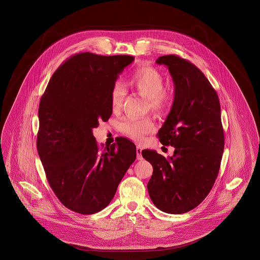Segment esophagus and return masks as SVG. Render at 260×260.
Wrapping results in <instances>:
<instances>
[{"label":"esophagus","mask_w":260,"mask_h":260,"mask_svg":"<svg viewBox=\"0 0 260 260\" xmlns=\"http://www.w3.org/2000/svg\"><path fill=\"white\" fill-rule=\"evenodd\" d=\"M142 148H141V146H137L136 147V155H137V159L138 160H142L143 159V156H142Z\"/></svg>","instance_id":"34e87169"}]
</instances>
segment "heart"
Listing matches in <instances>:
<instances>
[{
  "label": "heart",
  "instance_id": "heart-1",
  "mask_svg": "<svg viewBox=\"0 0 260 260\" xmlns=\"http://www.w3.org/2000/svg\"><path fill=\"white\" fill-rule=\"evenodd\" d=\"M165 77L153 67H140L129 79V85L133 90L146 96L147 108L158 114L165 113L173 103V95L165 89ZM125 96V86L119 82L114 83L110 93L113 111L120 110ZM154 128L155 125L149 117L136 118L128 116L119 124L121 133L138 142L144 141L146 134L152 133Z\"/></svg>",
  "mask_w": 260,
  "mask_h": 260
}]
</instances>
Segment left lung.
I'll return each instance as SVG.
<instances>
[{
	"instance_id": "left-lung-1",
	"label": "left lung",
	"mask_w": 260,
	"mask_h": 260,
	"mask_svg": "<svg viewBox=\"0 0 260 260\" xmlns=\"http://www.w3.org/2000/svg\"><path fill=\"white\" fill-rule=\"evenodd\" d=\"M156 63L167 66L175 84L171 112L158 133L159 142L175 151L168 159L142 151L153 166L147 190L158 209L181 214L202 202L218 176L224 147L221 106L215 89L193 63L174 54Z\"/></svg>"
}]
</instances>
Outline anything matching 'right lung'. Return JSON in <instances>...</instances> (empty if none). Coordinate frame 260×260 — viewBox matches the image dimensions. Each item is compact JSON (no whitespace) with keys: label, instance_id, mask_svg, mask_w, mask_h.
I'll list each match as a JSON object with an SVG mask.
<instances>
[{"label":"right lung","instance_id":"right-lung-1","mask_svg":"<svg viewBox=\"0 0 260 260\" xmlns=\"http://www.w3.org/2000/svg\"><path fill=\"white\" fill-rule=\"evenodd\" d=\"M131 55L77 53L53 73L41 96L38 155L48 182L63 206L81 214L106 208L136 158V147L120 137L100 147L93 135L113 113L110 93Z\"/></svg>","mask_w":260,"mask_h":260}]
</instances>
